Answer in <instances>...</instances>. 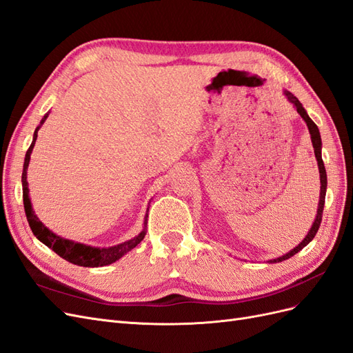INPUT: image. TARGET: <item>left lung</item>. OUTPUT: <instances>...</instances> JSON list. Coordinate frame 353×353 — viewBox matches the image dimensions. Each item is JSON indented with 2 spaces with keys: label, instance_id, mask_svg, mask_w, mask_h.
I'll use <instances>...</instances> for the list:
<instances>
[{
  "label": "left lung",
  "instance_id": "1",
  "mask_svg": "<svg viewBox=\"0 0 353 353\" xmlns=\"http://www.w3.org/2000/svg\"><path fill=\"white\" fill-rule=\"evenodd\" d=\"M284 97L290 101L293 104V108L297 110V113L302 116V119L305 121L307 130H309V134H311V141H312V147H314V153H315V157H316V162H318V170H319V183H321V187H319V201H318V209H316V216H315V221L312 222V227L311 230L307 231V234L305 236V239L299 243L296 248H293L290 252H287L283 256H279V258L275 259H270L266 262L270 263H276V262H283L288 258H292V256H294L296 253L301 252L305 245H307L309 243H311L315 237V234L319 228V225H321V219H323V210H324V203H325V193H327V172H325V168H324V162H323V157H321V150H323V141H321V134H319V130L318 126L315 125V122L309 117L307 112L305 110V108L302 105V103L299 101L294 95L290 92L284 90L283 91Z\"/></svg>",
  "mask_w": 353,
  "mask_h": 353
}]
</instances>
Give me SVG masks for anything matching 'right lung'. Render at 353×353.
I'll return each instance as SVG.
<instances>
[{
  "label": "right lung",
  "mask_w": 353,
  "mask_h": 353,
  "mask_svg": "<svg viewBox=\"0 0 353 353\" xmlns=\"http://www.w3.org/2000/svg\"><path fill=\"white\" fill-rule=\"evenodd\" d=\"M50 112L44 114L42 117L39 125L37 126V130L34 132V138H32V143L28 148L26 156H25V163H23V172H22V187H23V206H25V213L26 218L29 222V227L34 232V236L41 241L44 243L47 248H50L52 252H56L60 258L66 259L68 262L78 265V266H87V268H99V266H105L110 265L116 261H119L122 256H125L128 252H131L135 245H138L141 243V240L144 239L145 232H147V218L148 213H145L144 216V225L141 232L135 236L134 239L119 243L116 245H112V248H94V245H88L83 243H78L73 240H68L65 237L57 236L56 232H52L50 228H47L37 215L35 210L32 208V201L29 197V184H28V166L30 162V154L32 150L35 147V141L38 137V131L39 128L44 125V122L47 121ZM148 212V209H147Z\"/></svg>",
  "instance_id": "1"
}]
</instances>
